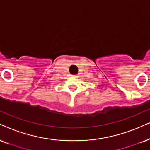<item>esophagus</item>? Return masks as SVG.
I'll return each mask as SVG.
<instances>
[{"label":"esophagus","mask_w":150,"mask_h":150,"mask_svg":"<svg viewBox=\"0 0 150 150\" xmlns=\"http://www.w3.org/2000/svg\"><path fill=\"white\" fill-rule=\"evenodd\" d=\"M73 76L74 77H78V75H73Z\"/></svg>","instance_id":"1"}]
</instances>
